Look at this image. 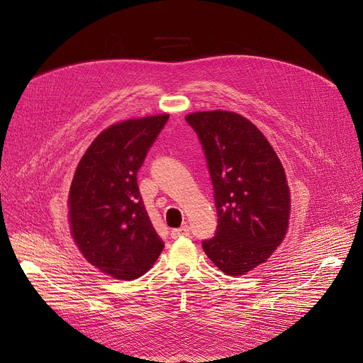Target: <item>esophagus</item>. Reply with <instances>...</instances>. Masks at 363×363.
Wrapping results in <instances>:
<instances>
[{"instance_id":"1","label":"esophagus","mask_w":363,"mask_h":363,"mask_svg":"<svg viewBox=\"0 0 363 363\" xmlns=\"http://www.w3.org/2000/svg\"><path fill=\"white\" fill-rule=\"evenodd\" d=\"M188 235H189V228L186 225H184V226L178 228V229H172V232H171V236L174 239L181 238V236H188Z\"/></svg>"}]
</instances>
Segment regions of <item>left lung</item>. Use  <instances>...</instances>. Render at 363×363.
<instances>
[{"label": "left lung", "instance_id": "obj_1", "mask_svg": "<svg viewBox=\"0 0 363 363\" xmlns=\"http://www.w3.org/2000/svg\"><path fill=\"white\" fill-rule=\"evenodd\" d=\"M185 119L204 149L219 217L203 250L223 273L245 274L270 258L287 232L291 191L284 169L245 116L206 111Z\"/></svg>", "mask_w": 363, "mask_h": 363}]
</instances>
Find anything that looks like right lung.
<instances>
[{
	"instance_id": "right-lung-1",
	"label": "right lung",
	"mask_w": 363,
	"mask_h": 363,
	"mask_svg": "<svg viewBox=\"0 0 363 363\" xmlns=\"http://www.w3.org/2000/svg\"><path fill=\"white\" fill-rule=\"evenodd\" d=\"M167 119V113L152 115L104 130L71 182V236L91 265L118 280L149 272L164 247L140 196L137 172Z\"/></svg>"
}]
</instances>
